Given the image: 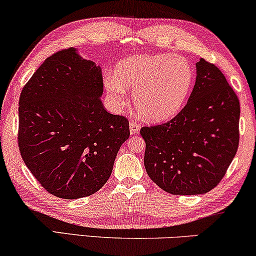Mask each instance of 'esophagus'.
<instances>
[{
    "instance_id": "1",
    "label": "esophagus",
    "mask_w": 256,
    "mask_h": 256,
    "mask_svg": "<svg viewBox=\"0 0 256 256\" xmlns=\"http://www.w3.org/2000/svg\"><path fill=\"white\" fill-rule=\"evenodd\" d=\"M140 124H138L136 121H130L129 122V129H130V132L132 134H136L140 130Z\"/></svg>"
}]
</instances>
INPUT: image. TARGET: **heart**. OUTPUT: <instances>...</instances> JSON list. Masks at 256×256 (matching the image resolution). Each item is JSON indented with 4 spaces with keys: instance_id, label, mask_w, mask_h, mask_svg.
<instances>
[{
    "instance_id": "1",
    "label": "heart",
    "mask_w": 256,
    "mask_h": 256,
    "mask_svg": "<svg viewBox=\"0 0 256 256\" xmlns=\"http://www.w3.org/2000/svg\"><path fill=\"white\" fill-rule=\"evenodd\" d=\"M194 68L183 57L171 54L132 56L118 62L115 73L104 76V88L118 106L134 92L136 110L149 121H163L180 112L190 96Z\"/></svg>"
}]
</instances>
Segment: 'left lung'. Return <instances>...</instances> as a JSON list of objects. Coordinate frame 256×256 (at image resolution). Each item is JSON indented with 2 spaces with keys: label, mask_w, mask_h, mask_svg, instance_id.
Listing matches in <instances>:
<instances>
[{
  "label": "left lung",
  "mask_w": 256,
  "mask_h": 256,
  "mask_svg": "<svg viewBox=\"0 0 256 256\" xmlns=\"http://www.w3.org/2000/svg\"><path fill=\"white\" fill-rule=\"evenodd\" d=\"M188 104L166 124L143 127L144 166L162 190L202 194L225 176L239 146L240 102L225 76L200 58Z\"/></svg>",
  "instance_id": "8db88e82"
}]
</instances>
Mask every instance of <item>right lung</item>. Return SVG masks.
Instances as JSON below:
<instances>
[{"mask_svg": "<svg viewBox=\"0 0 256 256\" xmlns=\"http://www.w3.org/2000/svg\"><path fill=\"white\" fill-rule=\"evenodd\" d=\"M102 92L100 66L74 48L48 57L20 92V156L56 197L78 199L100 190L130 135L127 118L104 108Z\"/></svg>", "mask_w": 256, "mask_h": 256, "instance_id": "right-lung-1", "label": "right lung"}]
</instances>
